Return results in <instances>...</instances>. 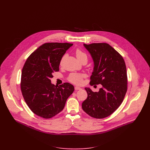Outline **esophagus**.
Listing matches in <instances>:
<instances>
[{"mask_svg":"<svg viewBox=\"0 0 150 150\" xmlns=\"http://www.w3.org/2000/svg\"><path fill=\"white\" fill-rule=\"evenodd\" d=\"M74 89H75V90L77 91V90H80L81 88L80 87H79V86H75Z\"/></svg>","mask_w":150,"mask_h":150,"instance_id":"1","label":"esophagus"}]
</instances>
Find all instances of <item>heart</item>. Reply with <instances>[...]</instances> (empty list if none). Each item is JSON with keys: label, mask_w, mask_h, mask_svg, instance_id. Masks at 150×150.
Masks as SVG:
<instances>
[{"label": "heart", "mask_w": 150, "mask_h": 150, "mask_svg": "<svg viewBox=\"0 0 150 150\" xmlns=\"http://www.w3.org/2000/svg\"><path fill=\"white\" fill-rule=\"evenodd\" d=\"M76 55L77 58V59L80 61L81 59L83 58H87V55L85 52H84L83 51H81L80 49L77 48L76 51ZM64 59V57H63L61 60L60 64H62L63 61ZM84 77V75L83 74L80 73H70L67 79L68 80L75 84H80L83 82V79Z\"/></svg>", "instance_id": "heart-1"}]
</instances>
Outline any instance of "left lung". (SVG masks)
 <instances>
[{"label": "left lung", "mask_w": 150, "mask_h": 150, "mask_svg": "<svg viewBox=\"0 0 150 150\" xmlns=\"http://www.w3.org/2000/svg\"><path fill=\"white\" fill-rule=\"evenodd\" d=\"M94 62L91 86L100 84L99 92L86 88L88 97L82 103L89 116L101 119L112 114L121 105L127 91V67L122 57L105 43L84 44Z\"/></svg>", "instance_id": "1"}]
</instances>
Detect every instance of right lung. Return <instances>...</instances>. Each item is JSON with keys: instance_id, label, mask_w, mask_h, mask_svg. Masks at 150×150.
Returning a JSON list of instances; mask_svg holds the SVG:
<instances>
[{"instance_id": "obj_1", "label": "right lung", "mask_w": 150, "mask_h": 150, "mask_svg": "<svg viewBox=\"0 0 150 150\" xmlns=\"http://www.w3.org/2000/svg\"><path fill=\"white\" fill-rule=\"evenodd\" d=\"M72 45L68 43H44L29 55L23 65L22 94L30 110L39 117L48 119L59 113L74 90L68 83L59 86L51 83L53 73L59 70L63 55Z\"/></svg>"}]
</instances>
